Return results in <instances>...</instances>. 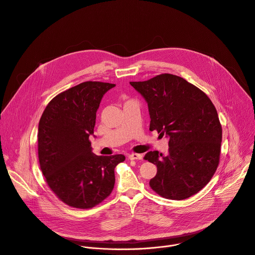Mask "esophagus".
Instances as JSON below:
<instances>
[{"label": "esophagus", "mask_w": 255, "mask_h": 255, "mask_svg": "<svg viewBox=\"0 0 255 255\" xmlns=\"http://www.w3.org/2000/svg\"><path fill=\"white\" fill-rule=\"evenodd\" d=\"M128 159H130V160H141L142 155L137 154V153H131V154L128 155Z\"/></svg>", "instance_id": "esophagus-1"}]
</instances>
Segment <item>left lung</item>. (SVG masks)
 Masks as SVG:
<instances>
[{"label":"left lung","instance_id":"left-lung-1","mask_svg":"<svg viewBox=\"0 0 255 255\" xmlns=\"http://www.w3.org/2000/svg\"><path fill=\"white\" fill-rule=\"evenodd\" d=\"M129 84L147 102L149 130L169 137L166 155L155 150L144 156L157 166L151 189L177 201L197 194L220 162L223 130L214 104L202 90L172 74Z\"/></svg>","mask_w":255,"mask_h":255}]
</instances>
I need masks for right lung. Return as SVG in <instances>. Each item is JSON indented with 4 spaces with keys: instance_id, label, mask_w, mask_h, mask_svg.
<instances>
[{
    "instance_id": "obj_1",
    "label": "right lung",
    "mask_w": 255,
    "mask_h": 255,
    "mask_svg": "<svg viewBox=\"0 0 255 255\" xmlns=\"http://www.w3.org/2000/svg\"><path fill=\"white\" fill-rule=\"evenodd\" d=\"M115 84L87 81L55 96L39 121L38 160L56 197L77 209L102 203L115 186V168L123 154L98 156L89 136L103 96Z\"/></svg>"
}]
</instances>
